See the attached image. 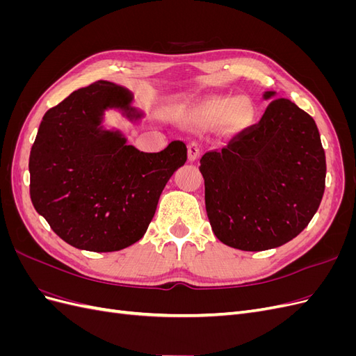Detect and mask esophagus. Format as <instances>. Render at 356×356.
Listing matches in <instances>:
<instances>
[{
    "mask_svg": "<svg viewBox=\"0 0 356 356\" xmlns=\"http://www.w3.org/2000/svg\"><path fill=\"white\" fill-rule=\"evenodd\" d=\"M200 152H202V148H200V145L197 144V143H190L188 144V159L193 161V160H196V159H199V156H200Z\"/></svg>",
    "mask_w": 356,
    "mask_h": 356,
    "instance_id": "34e87169",
    "label": "esophagus"
}]
</instances>
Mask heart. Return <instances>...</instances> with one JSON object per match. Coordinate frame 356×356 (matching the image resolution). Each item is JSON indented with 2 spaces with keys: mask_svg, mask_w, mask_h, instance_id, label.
<instances>
[{
  "mask_svg": "<svg viewBox=\"0 0 356 356\" xmlns=\"http://www.w3.org/2000/svg\"><path fill=\"white\" fill-rule=\"evenodd\" d=\"M254 105L251 99L239 96V98H211L196 105L190 111V118L197 123H215L224 118L225 124L230 129H242L251 124L254 120Z\"/></svg>",
  "mask_w": 356,
  "mask_h": 356,
  "instance_id": "b5f03b06",
  "label": "heart"
}]
</instances>
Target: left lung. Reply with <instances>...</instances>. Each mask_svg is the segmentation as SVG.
<instances>
[{"instance_id": "1", "label": "left lung", "mask_w": 356, "mask_h": 356, "mask_svg": "<svg viewBox=\"0 0 356 356\" xmlns=\"http://www.w3.org/2000/svg\"><path fill=\"white\" fill-rule=\"evenodd\" d=\"M275 92H266L270 99ZM212 232L232 248L264 251L303 232L325 190V152L316 123L279 98L257 124L224 148L204 153L199 166Z\"/></svg>"}]
</instances>
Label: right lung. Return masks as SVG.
<instances>
[{"label": "right lung", "mask_w": 356, "mask_h": 356, "mask_svg": "<svg viewBox=\"0 0 356 356\" xmlns=\"http://www.w3.org/2000/svg\"><path fill=\"white\" fill-rule=\"evenodd\" d=\"M131 102L122 86L95 81L44 114L31 148L32 204L79 250L113 252L141 239L166 182L187 160L182 141L144 153L127 145L122 132L102 127L108 108L141 118Z\"/></svg>", "instance_id": "1"}]
</instances>
